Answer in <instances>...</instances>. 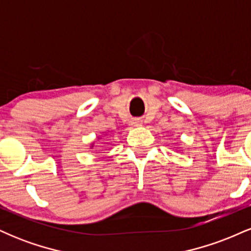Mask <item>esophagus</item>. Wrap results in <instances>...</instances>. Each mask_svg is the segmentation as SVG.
Listing matches in <instances>:
<instances>
[{
	"label": "esophagus",
	"instance_id": "obj_1",
	"mask_svg": "<svg viewBox=\"0 0 251 251\" xmlns=\"http://www.w3.org/2000/svg\"><path fill=\"white\" fill-rule=\"evenodd\" d=\"M140 125H142V120L135 119V120H133V122H132V126H140Z\"/></svg>",
	"mask_w": 251,
	"mask_h": 251
}]
</instances>
